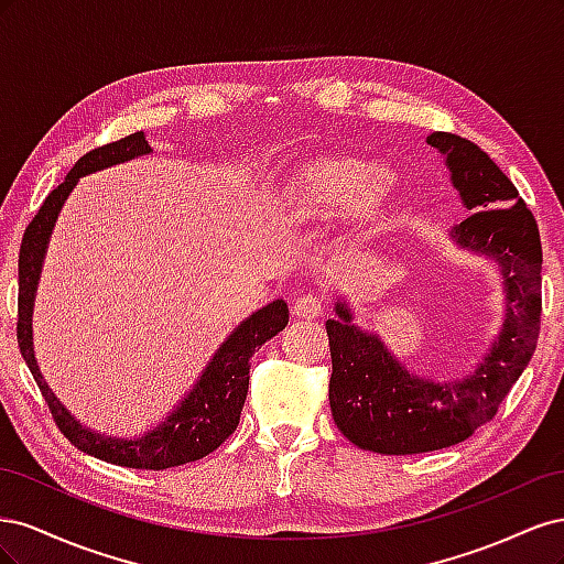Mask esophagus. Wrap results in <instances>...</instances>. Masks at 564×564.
Masks as SVG:
<instances>
[{"mask_svg": "<svg viewBox=\"0 0 564 564\" xmlns=\"http://www.w3.org/2000/svg\"><path fill=\"white\" fill-rule=\"evenodd\" d=\"M322 311H324L322 301L317 296H313V294H305V296L294 301V315L299 319H315V317L322 315Z\"/></svg>", "mask_w": 564, "mask_h": 564, "instance_id": "1", "label": "esophagus"}]
</instances>
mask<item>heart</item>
Here are the masks:
<instances>
[{"mask_svg":"<svg viewBox=\"0 0 564 564\" xmlns=\"http://www.w3.org/2000/svg\"><path fill=\"white\" fill-rule=\"evenodd\" d=\"M388 193L386 172L379 164L322 158L305 164L282 185V209L299 220L329 218L350 212L379 209Z\"/></svg>","mask_w":564,"mask_h":564,"instance_id":"1","label":"heart"}]
</instances>
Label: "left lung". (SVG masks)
Masks as SVG:
<instances>
[{
    "label": "left lung",
    "instance_id": "8db88e82",
    "mask_svg": "<svg viewBox=\"0 0 564 564\" xmlns=\"http://www.w3.org/2000/svg\"><path fill=\"white\" fill-rule=\"evenodd\" d=\"M435 148L468 218L449 230L456 249L497 263L503 319L487 352L458 377L433 379L406 369L377 332L352 322L350 303L334 301L327 319L332 350V416L352 445L377 454H423L468 440L497 414L532 360L541 324V240L516 185L482 148L435 131Z\"/></svg>",
    "mask_w": 564,
    "mask_h": 564
}]
</instances>
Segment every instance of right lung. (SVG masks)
<instances>
[{
  "instance_id": "1",
  "label": "right lung",
  "mask_w": 564,
  "mask_h": 564,
  "mask_svg": "<svg viewBox=\"0 0 564 564\" xmlns=\"http://www.w3.org/2000/svg\"><path fill=\"white\" fill-rule=\"evenodd\" d=\"M150 152L152 148L145 141V133L135 131L122 141L87 152L56 191L48 193L23 235L19 256V346L61 433L77 449L115 466L164 470L193 464V460L212 454L235 433L249 390V357L256 348H261L265 340L286 327L289 308L282 299H275L237 324L230 336L218 346L207 367L202 369L195 386L185 392L181 402L155 429L141 435L119 437L94 431L89 425L79 423L70 409L56 398V392L42 377L35 346H32V311H35V296L51 232H54L65 199L70 197L82 176L104 172L108 166L124 164L150 155Z\"/></svg>"
}]
</instances>
